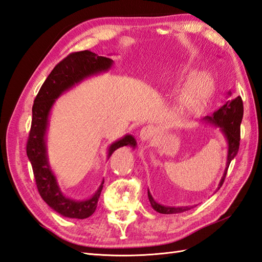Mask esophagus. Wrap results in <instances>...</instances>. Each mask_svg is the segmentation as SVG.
I'll return each instance as SVG.
<instances>
[{"label":"esophagus","instance_id":"esophagus-1","mask_svg":"<svg viewBox=\"0 0 262 262\" xmlns=\"http://www.w3.org/2000/svg\"><path fill=\"white\" fill-rule=\"evenodd\" d=\"M153 135H154V128L152 126L143 127L141 133H140V140H141L142 144L148 143L149 141H151Z\"/></svg>","mask_w":262,"mask_h":262}]
</instances>
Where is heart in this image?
<instances>
[{"mask_svg":"<svg viewBox=\"0 0 262 262\" xmlns=\"http://www.w3.org/2000/svg\"><path fill=\"white\" fill-rule=\"evenodd\" d=\"M178 82H186L179 97L180 107L188 111L202 109L214 92V81L205 73H198L190 65H181L174 72Z\"/></svg>","mask_w":262,"mask_h":262,"instance_id":"obj_1","label":"heart"}]
</instances>
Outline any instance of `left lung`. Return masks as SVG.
<instances>
[{"mask_svg":"<svg viewBox=\"0 0 262 262\" xmlns=\"http://www.w3.org/2000/svg\"><path fill=\"white\" fill-rule=\"evenodd\" d=\"M231 92H229V100L224 103V105L216 110L211 116L205 117L203 120L206 122H209L215 127H219L222 134L224 135L225 140L227 142V160H226V168L223 173V177L219 183V188L217 190L223 185L225 180V177L227 173V169L231 161L236 157L238 146H240V126L241 121L243 118V102L241 97L232 98ZM148 200L151 203V206L154 210H157L158 213L161 214H178L182 213L190 209L191 207L186 206V207H171V206H163L155 202L154 198L152 197L151 192L147 190Z\"/></svg>","mask_w":262,"mask_h":262,"instance_id":"obj_1","label":"left lung"}]
</instances>
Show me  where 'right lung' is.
Segmentation results:
<instances>
[{
  "instance_id": "right-lung-1",
  "label": "right lung",
  "mask_w": 262,
  "mask_h": 262,
  "mask_svg": "<svg viewBox=\"0 0 262 262\" xmlns=\"http://www.w3.org/2000/svg\"><path fill=\"white\" fill-rule=\"evenodd\" d=\"M113 64L114 60L111 58L99 56L90 51L72 53L55 66L33 101L31 128L27 142L28 159L31 163L36 185L41 198L49 207L70 219H88L94 213L104 180L89 199L75 200L66 197L62 192L48 161L46 134L49 114L56 99L64 92L79 84L86 77L109 71ZM136 144L135 138L132 135H125L109 146L108 159L117 148L127 145L135 147Z\"/></svg>"
}]
</instances>
